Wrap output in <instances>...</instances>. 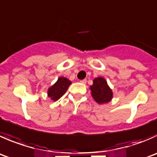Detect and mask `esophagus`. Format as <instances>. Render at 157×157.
Segmentation results:
<instances>
[{
	"label": "esophagus",
	"mask_w": 157,
	"mask_h": 157,
	"mask_svg": "<svg viewBox=\"0 0 157 157\" xmlns=\"http://www.w3.org/2000/svg\"><path fill=\"white\" fill-rule=\"evenodd\" d=\"M80 82L81 83H83V84H85V83H86V80H85V79H84V80H81Z\"/></svg>",
	"instance_id": "34e87169"
}]
</instances>
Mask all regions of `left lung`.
<instances>
[{"instance_id":"8db88e82","label":"left lung","mask_w":157,"mask_h":157,"mask_svg":"<svg viewBox=\"0 0 157 157\" xmlns=\"http://www.w3.org/2000/svg\"><path fill=\"white\" fill-rule=\"evenodd\" d=\"M90 90L94 100L99 104L109 103L113 99V91L103 77H99L93 80Z\"/></svg>"}]
</instances>
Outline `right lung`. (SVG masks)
<instances>
[{
  "mask_svg": "<svg viewBox=\"0 0 157 157\" xmlns=\"http://www.w3.org/2000/svg\"><path fill=\"white\" fill-rule=\"evenodd\" d=\"M71 83H72L71 80L66 77H60L57 82L48 89V97H50L53 101H57L67 92Z\"/></svg>",
  "mask_w": 157,
  "mask_h": 157,
  "instance_id": "1",
  "label": "right lung"
}]
</instances>
